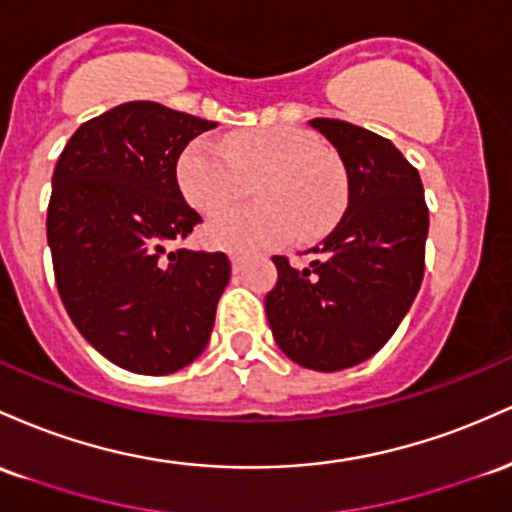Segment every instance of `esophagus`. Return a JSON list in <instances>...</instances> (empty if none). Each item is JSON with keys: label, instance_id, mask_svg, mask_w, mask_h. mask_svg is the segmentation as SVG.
I'll return each instance as SVG.
<instances>
[{"label": "esophagus", "instance_id": "esophagus-1", "mask_svg": "<svg viewBox=\"0 0 512 512\" xmlns=\"http://www.w3.org/2000/svg\"><path fill=\"white\" fill-rule=\"evenodd\" d=\"M229 261H232V268L234 271H241V268H244V254H229Z\"/></svg>", "mask_w": 512, "mask_h": 512}]
</instances>
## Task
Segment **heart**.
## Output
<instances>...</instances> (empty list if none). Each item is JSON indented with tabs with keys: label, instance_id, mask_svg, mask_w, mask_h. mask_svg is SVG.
I'll return each mask as SVG.
<instances>
[{
	"label": "heart",
	"instance_id": "heart-1",
	"mask_svg": "<svg viewBox=\"0 0 512 512\" xmlns=\"http://www.w3.org/2000/svg\"><path fill=\"white\" fill-rule=\"evenodd\" d=\"M258 205L227 210L205 225V241L215 249L254 251L278 246L297 234L300 241L324 237L341 220L348 181L341 162L321 142L297 128L232 132L225 147L195 137L181 152L176 181L183 198L200 212H217L254 181Z\"/></svg>",
	"mask_w": 512,
	"mask_h": 512
}]
</instances>
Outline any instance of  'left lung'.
Segmentation results:
<instances>
[{
    "instance_id": "obj_1",
    "label": "left lung",
    "mask_w": 512,
    "mask_h": 512,
    "mask_svg": "<svg viewBox=\"0 0 512 512\" xmlns=\"http://www.w3.org/2000/svg\"><path fill=\"white\" fill-rule=\"evenodd\" d=\"M336 147L348 208L307 268L273 256L266 314L297 365L336 372L372 358L416 300L426 266L428 208L418 171L387 137L346 120H309Z\"/></svg>"
}]
</instances>
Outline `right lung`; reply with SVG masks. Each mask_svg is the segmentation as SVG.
<instances>
[{
    "label": "right lung",
    "mask_w": 512,
    "mask_h": 512,
    "mask_svg": "<svg viewBox=\"0 0 512 512\" xmlns=\"http://www.w3.org/2000/svg\"><path fill=\"white\" fill-rule=\"evenodd\" d=\"M212 128L130 101L79 125L57 159L45 225L57 292L86 341L137 375L191 365L229 283L222 251L171 249L203 222L183 200L176 162Z\"/></svg>",
    "instance_id": "add662e5"
}]
</instances>
